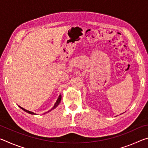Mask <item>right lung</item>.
<instances>
[{"instance_id": "right-lung-1", "label": "right lung", "mask_w": 148, "mask_h": 148, "mask_svg": "<svg viewBox=\"0 0 148 148\" xmlns=\"http://www.w3.org/2000/svg\"><path fill=\"white\" fill-rule=\"evenodd\" d=\"M61 95H59V98L57 99V101H56V104H54V106H53V108H52L50 110H49L48 112H46V113H47V112H50V111H51L52 110H53V109H55L58 106V105L60 104V102H61ZM19 107L20 108H21L22 110H24L25 112H27V113H29V114H32V115H36V114L35 113H34V112H31V111H29V110H25V108H23L22 107H21L20 106H19ZM46 113H44V114H46Z\"/></svg>"}]
</instances>
